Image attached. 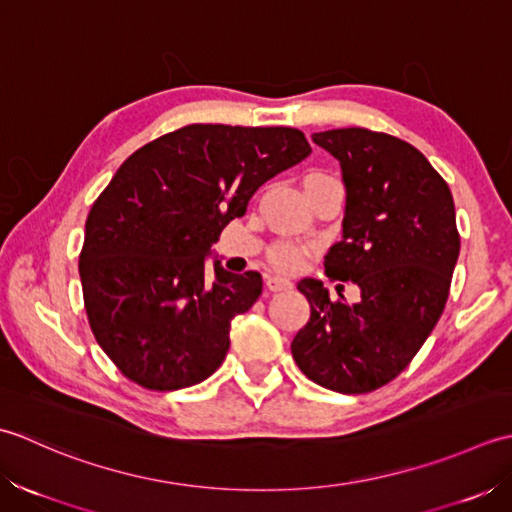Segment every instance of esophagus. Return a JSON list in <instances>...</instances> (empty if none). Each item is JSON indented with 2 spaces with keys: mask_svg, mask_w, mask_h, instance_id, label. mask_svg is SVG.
<instances>
[{
  "mask_svg": "<svg viewBox=\"0 0 512 512\" xmlns=\"http://www.w3.org/2000/svg\"><path fill=\"white\" fill-rule=\"evenodd\" d=\"M265 283H267V289H269V291H287V289H291V285H294L289 278H285V276H274V274L267 276Z\"/></svg>",
  "mask_w": 512,
  "mask_h": 512,
  "instance_id": "1",
  "label": "esophagus"
}]
</instances>
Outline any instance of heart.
<instances>
[{
	"label": "heart",
	"mask_w": 512,
	"mask_h": 512,
	"mask_svg": "<svg viewBox=\"0 0 512 512\" xmlns=\"http://www.w3.org/2000/svg\"><path fill=\"white\" fill-rule=\"evenodd\" d=\"M320 174V172H316ZM316 174H309V176H316ZM307 254V247L296 245V243H278L274 249H271V263H274L278 269L283 271H294L302 265V260H305Z\"/></svg>",
	"instance_id": "heart-1"
}]
</instances>
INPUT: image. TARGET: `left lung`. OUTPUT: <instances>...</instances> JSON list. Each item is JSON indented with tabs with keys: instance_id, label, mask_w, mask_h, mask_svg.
Listing matches in <instances>:
<instances>
[{
	"instance_id": "left-lung-1",
	"label": "left lung",
	"mask_w": 512,
	"mask_h": 512,
	"mask_svg": "<svg viewBox=\"0 0 512 512\" xmlns=\"http://www.w3.org/2000/svg\"><path fill=\"white\" fill-rule=\"evenodd\" d=\"M311 139L338 159L347 192L325 274L358 285L360 300L333 302L320 280L302 278L311 316L291 356L320 387L369 393L406 369L442 316L460 256L453 196L426 156L391 134L342 128Z\"/></svg>"
}]
</instances>
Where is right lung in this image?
<instances>
[{
  "instance_id": "right-lung-1",
  "label": "right lung",
  "mask_w": 512,
  "mask_h": 512,
  "mask_svg": "<svg viewBox=\"0 0 512 512\" xmlns=\"http://www.w3.org/2000/svg\"><path fill=\"white\" fill-rule=\"evenodd\" d=\"M309 154L294 128L194 123L123 161L88 214L79 276L92 333L125 378L176 391L221 367L263 278L221 260L212 276V245L260 185Z\"/></svg>"
}]
</instances>
